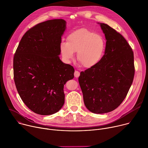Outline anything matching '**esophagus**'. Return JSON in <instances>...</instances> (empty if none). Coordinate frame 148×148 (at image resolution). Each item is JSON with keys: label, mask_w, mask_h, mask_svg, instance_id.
<instances>
[{"label": "esophagus", "mask_w": 148, "mask_h": 148, "mask_svg": "<svg viewBox=\"0 0 148 148\" xmlns=\"http://www.w3.org/2000/svg\"><path fill=\"white\" fill-rule=\"evenodd\" d=\"M79 75H80V73L79 71H75V72H74V76H75V77L78 78L79 76Z\"/></svg>", "instance_id": "esophagus-1"}]
</instances>
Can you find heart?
<instances>
[{
	"mask_svg": "<svg viewBox=\"0 0 148 148\" xmlns=\"http://www.w3.org/2000/svg\"><path fill=\"white\" fill-rule=\"evenodd\" d=\"M106 43L104 38L87 29L77 30L67 37V41H62L60 50L65 61L69 62L77 52V60L82 67L90 69L96 66L101 61L105 53Z\"/></svg>",
	"mask_w": 148,
	"mask_h": 148,
	"instance_id": "1",
	"label": "heart"
}]
</instances>
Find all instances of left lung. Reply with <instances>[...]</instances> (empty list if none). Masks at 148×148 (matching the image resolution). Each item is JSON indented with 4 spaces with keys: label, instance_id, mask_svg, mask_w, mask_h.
I'll return each instance as SVG.
<instances>
[{
    "label": "left lung",
    "instance_id": "obj_1",
    "mask_svg": "<svg viewBox=\"0 0 148 148\" xmlns=\"http://www.w3.org/2000/svg\"><path fill=\"white\" fill-rule=\"evenodd\" d=\"M99 24L107 40L104 55L96 66L81 72L78 77L84 104L95 114L118 108L135 74L134 52L127 41L108 25Z\"/></svg>",
    "mask_w": 148,
    "mask_h": 148
}]
</instances>
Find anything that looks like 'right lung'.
Masks as SVG:
<instances>
[{
    "mask_svg": "<svg viewBox=\"0 0 148 148\" xmlns=\"http://www.w3.org/2000/svg\"><path fill=\"white\" fill-rule=\"evenodd\" d=\"M66 29L63 19L49 20L27 31L13 58L14 81L26 106L34 113H56L64 103V86L74 78L73 66L60 59V44Z\"/></svg>",
    "mask_w": 148,
    "mask_h": 148,
    "instance_id": "1",
    "label": "right lung"
}]
</instances>
